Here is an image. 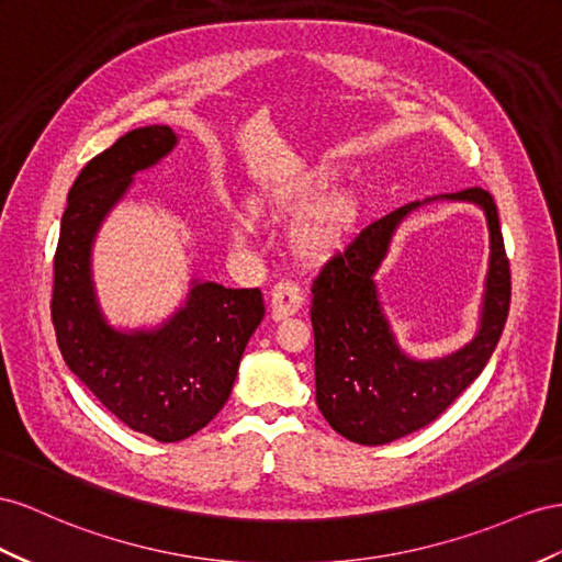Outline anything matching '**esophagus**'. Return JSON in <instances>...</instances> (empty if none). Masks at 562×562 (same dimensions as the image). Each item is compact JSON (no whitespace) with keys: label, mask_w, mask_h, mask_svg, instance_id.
<instances>
[{"label":"esophagus","mask_w":562,"mask_h":562,"mask_svg":"<svg viewBox=\"0 0 562 562\" xmlns=\"http://www.w3.org/2000/svg\"><path fill=\"white\" fill-rule=\"evenodd\" d=\"M269 305H271V318L281 322V318L293 316L302 310V305H305V293H302V288L293 281H279L274 288H271Z\"/></svg>","instance_id":"obj_1"}]
</instances>
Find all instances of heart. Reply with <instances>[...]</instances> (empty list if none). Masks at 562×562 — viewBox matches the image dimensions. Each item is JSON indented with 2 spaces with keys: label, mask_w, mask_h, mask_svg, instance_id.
Returning a JSON list of instances; mask_svg holds the SVG:
<instances>
[{
  "label": "heart",
  "mask_w": 562,
  "mask_h": 562,
  "mask_svg": "<svg viewBox=\"0 0 562 562\" xmlns=\"http://www.w3.org/2000/svg\"><path fill=\"white\" fill-rule=\"evenodd\" d=\"M318 189H326V179H316L314 187L302 191V201H310ZM357 220V201L352 193H333L318 203L297 226L295 248L307 260H324L333 250L340 248L345 236L350 234ZM229 234L236 246L246 248L255 238V220L246 212H236L229 220Z\"/></svg>",
  "instance_id": "1"
}]
</instances>
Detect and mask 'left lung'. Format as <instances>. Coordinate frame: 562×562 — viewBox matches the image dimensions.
Masks as SVG:
<instances>
[{"mask_svg": "<svg viewBox=\"0 0 562 562\" xmlns=\"http://www.w3.org/2000/svg\"><path fill=\"white\" fill-rule=\"evenodd\" d=\"M485 210L491 226V271L481 328L459 353L416 362L396 345L382 314L372 274L401 220L420 201L375 220L336 252L312 283L316 404L328 426L359 445H387L426 428L487 367L510 307V267L496 203L480 187L437 195ZM436 199H426L429 202Z\"/></svg>", "mask_w": 562, "mask_h": 562, "instance_id": "1", "label": "left lung"}]
</instances>
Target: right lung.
<instances>
[{
    "mask_svg": "<svg viewBox=\"0 0 562 562\" xmlns=\"http://www.w3.org/2000/svg\"><path fill=\"white\" fill-rule=\"evenodd\" d=\"M175 144L168 125H150L89 160L68 193L54 255L52 322L68 369L127 428L158 442L187 439L222 412L265 316L260 288L193 279L184 307L158 328L127 333L103 318L92 281L94 236L132 177Z\"/></svg>",
    "mask_w": 562,
    "mask_h": 562,
    "instance_id": "add662e5",
    "label": "right lung"
}]
</instances>
